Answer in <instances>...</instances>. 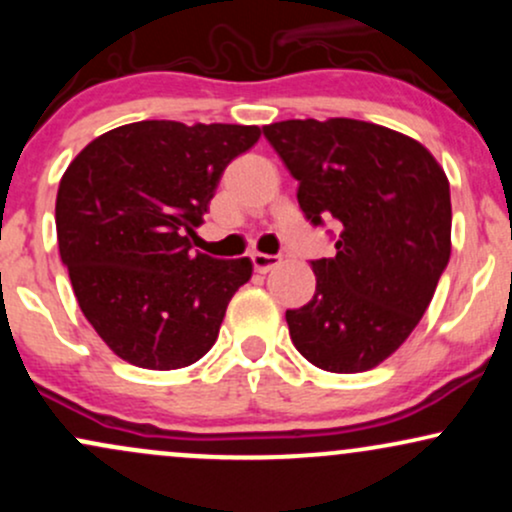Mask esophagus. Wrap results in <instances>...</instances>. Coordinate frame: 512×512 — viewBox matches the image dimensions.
Masks as SVG:
<instances>
[{
  "mask_svg": "<svg viewBox=\"0 0 512 512\" xmlns=\"http://www.w3.org/2000/svg\"><path fill=\"white\" fill-rule=\"evenodd\" d=\"M252 264H255V269L260 274H267L269 269H274L276 264H279V257L274 255H264V252H252Z\"/></svg>",
  "mask_w": 512,
  "mask_h": 512,
  "instance_id": "34e87169",
  "label": "esophagus"
}]
</instances>
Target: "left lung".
<instances>
[{"label":"left lung","mask_w":512,"mask_h":512,"mask_svg":"<svg viewBox=\"0 0 512 512\" xmlns=\"http://www.w3.org/2000/svg\"><path fill=\"white\" fill-rule=\"evenodd\" d=\"M264 137L313 226L339 221L313 262L315 296L286 310L291 342L330 373H363L407 342L450 260V182L416 139L373 122L284 120Z\"/></svg>","instance_id":"1"}]
</instances>
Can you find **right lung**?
<instances>
[{
    "mask_svg": "<svg viewBox=\"0 0 512 512\" xmlns=\"http://www.w3.org/2000/svg\"><path fill=\"white\" fill-rule=\"evenodd\" d=\"M255 125L144 120L81 149L60 180L57 243L81 313L122 361L195 363L214 346L252 262L192 252L223 170L257 144Z\"/></svg>",
    "mask_w": 512,
    "mask_h": 512,
    "instance_id": "1",
    "label": "right lung"
}]
</instances>
